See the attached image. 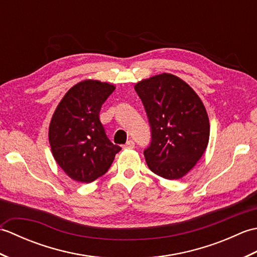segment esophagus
<instances>
[{
  "label": "esophagus",
  "instance_id": "esophagus-1",
  "mask_svg": "<svg viewBox=\"0 0 257 257\" xmlns=\"http://www.w3.org/2000/svg\"><path fill=\"white\" fill-rule=\"evenodd\" d=\"M124 149H133L135 148V141L134 140H129L125 143V145H123Z\"/></svg>",
  "mask_w": 257,
  "mask_h": 257
}]
</instances>
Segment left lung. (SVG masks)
<instances>
[{
	"label": "left lung",
	"mask_w": 257,
	"mask_h": 257,
	"mask_svg": "<svg viewBox=\"0 0 257 257\" xmlns=\"http://www.w3.org/2000/svg\"><path fill=\"white\" fill-rule=\"evenodd\" d=\"M151 129L144 155L149 169L168 180L184 177L209 144L210 122L203 102L181 78L163 73L136 84Z\"/></svg>",
	"instance_id": "left-lung-1"
}]
</instances>
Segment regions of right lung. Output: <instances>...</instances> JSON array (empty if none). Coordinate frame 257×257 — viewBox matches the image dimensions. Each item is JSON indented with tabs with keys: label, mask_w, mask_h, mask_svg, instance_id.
<instances>
[{
	"label": "right lung",
	"mask_w": 257,
	"mask_h": 257,
	"mask_svg": "<svg viewBox=\"0 0 257 257\" xmlns=\"http://www.w3.org/2000/svg\"><path fill=\"white\" fill-rule=\"evenodd\" d=\"M114 86L87 79L70 88L54 112L48 139L54 159L67 176L90 183L110 168L121 150L108 139L99 112Z\"/></svg>",
	"instance_id": "right-lung-1"
}]
</instances>
